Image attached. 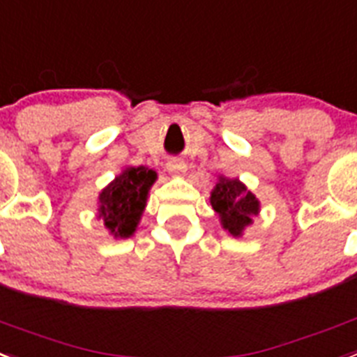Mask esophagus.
<instances>
[{"label": "esophagus", "instance_id": "obj_1", "mask_svg": "<svg viewBox=\"0 0 357 357\" xmlns=\"http://www.w3.org/2000/svg\"><path fill=\"white\" fill-rule=\"evenodd\" d=\"M167 170H169L170 176H183L185 170H187V165L183 160H169L167 161Z\"/></svg>", "mask_w": 357, "mask_h": 357}]
</instances>
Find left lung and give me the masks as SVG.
<instances>
[{"label": "left lung", "mask_w": 357, "mask_h": 357, "mask_svg": "<svg viewBox=\"0 0 357 357\" xmlns=\"http://www.w3.org/2000/svg\"><path fill=\"white\" fill-rule=\"evenodd\" d=\"M211 205L220 215V223L232 238H241L247 227L259 215V199L236 178L218 176V183L211 192Z\"/></svg>", "instance_id": "8db88e82"}]
</instances>
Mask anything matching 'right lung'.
<instances>
[{"mask_svg":"<svg viewBox=\"0 0 357 357\" xmlns=\"http://www.w3.org/2000/svg\"><path fill=\"white\" fill-rule=\"evenodd\" d=\"M158 174L149 167H125L98 196V218L118 239L134 236Z\"/></svg>","mask_w":357,"mask_h":357,"instance_id":"1","label":"right lung"}]
</instances>
